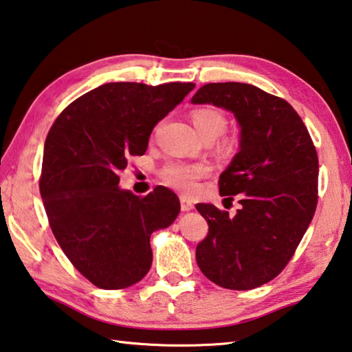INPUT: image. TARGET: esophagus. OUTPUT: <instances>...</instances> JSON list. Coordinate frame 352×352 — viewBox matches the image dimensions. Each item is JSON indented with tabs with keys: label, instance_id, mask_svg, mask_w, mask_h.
I'll return each instance as SVG.
<instances>
[{
	"label": "esophagus",
	"instance_id": "esophagus-1",
	"mask_svg": "<svg viewBox=\"0 0 352 352\" xmlns=\"http://www.w3.org/2000/svg\"><path fill=\"white\" fill-rule=\"evenodd\" d=\"M180 206H182V210H190V209H194V203H192V200H189L188 197L182 195L180 197Z\"/></svg>",
	"mask_w": 352,
	"mask_h": 352
}]
</instances>
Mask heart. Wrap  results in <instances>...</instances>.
Instances as JSON below:
<instances>
[{"instance_id": "b5f03b06", "label": "heart", "mask_w": 352, "mask_h": 352, "mask_svg": "<svg viewBox=\"0 0 352 352\" xmlns=\"http://www.w3.org/2000/svg\"><path fill=\"white\" fill-rule=\"evenodd\" d=\"M190 120L195 129L204 140H215L225 132L228 126V118L217 107L203 106L197 107L190 112ZM223 148H228L229 143L223 142ZM209 174V168L206 164H186V163H168L162 170V178L169 184L183 192H190L195 188L200 178Z\"/></svg>"}]
</instances>
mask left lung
<instances>
[{
  "label": "left lung",
  "instance_id": "8db88e82",
  "mask_svg": "<svg viewBox=\"0 0 352 352\" xmlns=\"http://www.w3.org/2000/svg\"><path fill=\"white\" fill-rule=\"evenodd\" d=\"M195 104L231 111L241 127L240 151L219 180L220 195H239L234 217L198 203L208 235L195 258L210 282L248 291L289 263L317 208L318 157L308 129L283 98L245 82H209Z\"/></svg>",
  "mask_w": 352,
  "mask_h": 352
}]
</instances>
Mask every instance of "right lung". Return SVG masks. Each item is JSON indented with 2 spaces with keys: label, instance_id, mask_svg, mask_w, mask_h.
<instances>
[{
  "label": "right lung",
  "instance_id": "right-lung-1",
  "mask_svg": "<svg viewBox=\"0 0 352 352\" xmlns=\"http://www.w3.org/2000/svg\"><path fill=\"white\" fill-rule=\"evenodd\" d=\"M194 82H107L63 111L44 143L40 192L49 225L76 271L101 289H124L152 265L151 235L170 226L178 197L120 189L127 160L143 155L151 132Z\"/></svg>",
  "mask_w": 352,
  "mask_h": 352
}]
</instances>
